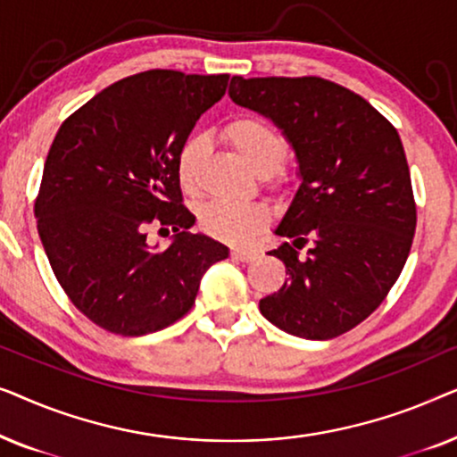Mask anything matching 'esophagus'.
I'll use <instances>...</instances> for the list:
<instances>
[{"instance_id": "34e87169", "label": "esophagus", "mask_w": 457, "mask_h": 457, "mask_svg": "<svg viewBox=\"0 0 457 457\" xmlns=\"http://www.w3.org/2000/svg\"><path fill=\"white\" fill-rule=\"evenodd\" d=\"M230 258L239 260V262H252V260L258 258V252H253V249L233 247V249H230Z\"/></svg>"}]
</instances>
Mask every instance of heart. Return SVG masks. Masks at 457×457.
<instances>
[{"instance_id": "heart-1", "label": "heart", "mask_w": 457, "mask_h": 457, "mask_svg": "<svg viewBox=\"0 0 457 457\" xmlns=\"http://www.w3.org/2000/svg\"><path fill=\"white\" fill-rule=\"evenodd\" d=\"M224 135L230 141L241 158L262 177H268L283 164L287 143L278 130L258 118H237L224 129ZM204 143L202 139H189L180 147L177 158V177L183 191L193 193L197 187L199 164H202ZM268 212L258 204H239L214 199L199 212V224L205 233L218 237L228 243H245L264 228Z\"/></svg>"}]
</instances>
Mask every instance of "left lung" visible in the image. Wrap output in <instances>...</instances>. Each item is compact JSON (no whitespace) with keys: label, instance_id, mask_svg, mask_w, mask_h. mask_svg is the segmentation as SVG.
I'll list each match as a JSON object with an SVG mask.
<instances>
[{"label":"left lung","instance_id":"left-lung-1","mask_svg":"<svg viewBox=\"0 0 457 457\" xmlns=\"http://www.w3.org/2000/svg\"><path fill=\"white\" fill-rule=\"evenodd\" d=\"M228 97L272 120L297 160L299 187L274 228L289 241L270 252L289 278L260 299L262 316L302 339L347 333L383 303L414 239L397 130L366 99L318 77H233Z\"/></svg>","mask_w":457,"mask_h":457}]
</instances>
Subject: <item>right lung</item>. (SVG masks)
I'll list each match as a JSON object with an SVG mask.
<instances>
[{
  "label": "right lung",
  "instance_id": "right-lung-1",
  "mask_svg": "<svg viewBox=\"0 0 457 457\" xmlns=\"http://www.w3.org/2000/svg\"><path fill=\"white\" fill-rule=\"evenodd\" d=\"M228 74L147 71L91 97L49 147L37 228L71 302L110 333L166 328L195 303L205 270L228 247L191 233L177 158L199 116L224 96ZM155 217L177 236L146 243ZM168 230V228H166Z\"/></svg>",
  "mask_w": 457,
  "mask_h": 457
}]
</instances>
